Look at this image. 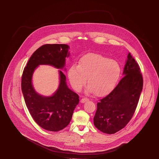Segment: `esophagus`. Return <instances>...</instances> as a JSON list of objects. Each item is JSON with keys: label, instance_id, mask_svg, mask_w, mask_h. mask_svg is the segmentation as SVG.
Segmentation results:
<instances>
[{"label": "esophagus", "instance_id": "1", "mask_svg": "<svg viewBox=\"0 0 159 159\" xmlns=\"http://www.w3.org/2000/svg\"><path fill=\"white\" fill-rule=\"evenodd\" d=\"M88 100H89V98H83L81 100V103H84V102H87Z\"/></svg>", "mask_w": 159, "mask_h": 159}]
</instances>
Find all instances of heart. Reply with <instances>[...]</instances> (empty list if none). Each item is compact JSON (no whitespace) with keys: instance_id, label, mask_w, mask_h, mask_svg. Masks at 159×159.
Listing matches in <instances>:
<instances>
[{"instance_id":"obj_1","label":"heart","mask_w":159,"mask_h":159,"mask_svg":"<svg viewBox=\"0 0 159 159\" xmlns=\"http://www.w3.org/2000/svg\"><path fill=\"white\" fill-rule=\"evenodd\" d=\"M120 75L119 64L97 54H88L82 57L78 66H71L68 71L70 82L76 91H80L87 83L90 91L102 96L111 91Z\"/></svg>"}]
</instances>
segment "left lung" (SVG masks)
Wrapping results in <instances>:
<instances>
[{"label": "left lung", "mask_w": 159, "mask_h": 159, "mask_svg": "<svg viewBox=\"0 0 159 159\" xmlns=\"http://www.w3.org/2000/svg\"><path fill=\"white\" fill-rule=\"evenodd\" d=\"M123 75L113 90L97 103L93 124L105 134H113L126 126L135 113L143 89L141 69L130 52Z\"/></svg>", "instance_id": "left-lung-1"}]
</instances>
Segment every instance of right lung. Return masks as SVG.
Masks as SVG:
<instances>
[{
    "label": "right lung",
    "mask_w": 159,
    "mask_h": 159,
    "mask_svg": "<svg viewBox=\"0 0 159 159\" xmlns=\"http://www.w3.org/2000/svg\"><path fill=\"white\" fill-rule=\"evenodd\" d=\"M68 49V46L65 44L42 45L33 53L23 70L21 89L25 105L35 122L48 131L57 132L68 125L79 103V96L68 89L66 76L61 70L59 87L51 97H43L36 93L32 84V76L39 65L63 68L66 57L69 56Z\"/></svg>",
    "instance_id": "obj_1"
}]
</instances>
